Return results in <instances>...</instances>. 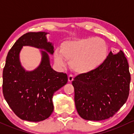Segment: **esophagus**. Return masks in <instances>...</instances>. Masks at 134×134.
Returning a JSON list of instances; mask_svg holds the SVG:
<instances>
[{
  "mask_svg": "<svg viewBox=\"0 0 134 134\" xmlns=\"http://www.w3.org/2000/svg\"><path fill=\"white\" fill-rule=\"evenodd\" d=\"M73 80H74V76H73L72 75H70L68 76V81L70 82H72Z\"/></svg>",
  "mask_w": 134,
  "mask_h": 134,
  "instance_id": "1",
  "label": "esophagus"
}]
</instances>
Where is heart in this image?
Here are the masks:
<instances>
[{
	"label": "heart",
	"instance_id": "1",
	"mask_svg": "<svg viewBox=\"0 0 134 134\" xmlns=\"http://www.w3.org/2000/svg\"><path fill=\"white\" fill-rule=\"evenodd\" d=\"M108 48L105 41L99 37L82 38L63 42L60 52L56 51L54 59L59 66L64 65V60L77 74H86L96 70L105 61Z\"/></svg>",
	"mask_w": 134,
	"mask_h": 134
}]
</instances>
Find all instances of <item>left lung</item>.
I'll use <instances>...</instances> for the list:
<instances>
[{"label":"left lung","mask_w":134,"mask_h":134,"mask_svg":"<svg viewBox=\"0 0 134 134\" xmlns=\"http://www.w3.org/2000/svg\"><path fill=\"white\" fill-rule=\"evenodd\" d=\"M130 74L127 59L121 50L110 52L96 70L74 78L75 107L79 115L88 121H101L115 115L127 100Z\"/></svg>","instance_id":"obj_1"}]
</instances>
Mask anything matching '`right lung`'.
Listing matches in <instances>:
<instances>
[{"label": "right lung", "mask_w": 134, "mask_h": 134, "mask_svg": "<svg viewBox=\"0 0 134 134\" xmlns=\"http://www.w3.org/2000/svg\"><path fill=\"white\" fill-rule=\"evenodd\" d=\"M46 32H29L21 36L8 53L2 74V92L5 100L19 118L38 122L49 118L53 111L55 92L68 82L66 74L52 68L48 53L41 51L40 65L31 72L21 66L19 53L23 46L44 49L53 54V46Z\"/></svg>", "instance_id": "add662e5"}]
</instances>
